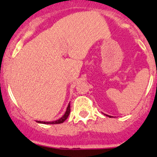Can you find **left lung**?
I'll list each match as a JSON object with an SVG mask.
<instances>
[{
    "label": "left lung",
    "instance_id": "8db88e82",
    "mask_svg": "<svg viewBox=\"0 0 157 157\" xmlns=\"http://www.w3.org/2000/svg\"><path fill=\"white\" fill-rule=\"evenodd\" d=\"M106 116H109V117H112V116H108V115H106Z\"/></svg>",
    "mask_w": 157,
    "mask_h": 157
}]
</instances>
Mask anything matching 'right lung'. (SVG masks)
<instances>
[{
  "label": "right lung",
  "mask_w": 157,
  "mask_h": 157,
  "mask_svg": "<svg viewBox=\"0 0 157 157\" xmlns=\"http://www.w3.org/2000/svg\"><path fill=\"white\" fill-rule=\"evenodd\" d=\"M70 111H71V109H70V103L68 104V105H67V110L66 112H65L64 115H63V116H62L60 119H59V120H56V121H52V122H44V121H36L37 123H43V124H59V123H63V122L65 121V120L67 119V117H68L69 114H70Z\"/></svg>",
  "instance_id": "add662e5"
}]
</instances>
